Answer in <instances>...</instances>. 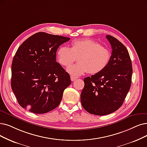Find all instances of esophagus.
Returning <instances> with one entry per match:
<instances>
[{
  "mask_svg": "<svg viewBox=\"0 0 147 147\" xmlns=\"http://www.w3.org/2000/svg\"><path fill=\"white\" fill-rule=\"evenodd\" d=\"M70 79H71L72 81H74L75 80L77 79V77H72V76H71V77H70Z\"/></svg>",
  "mask_w": 147,
  "mask_h": 147,
  "instance_id": "esophagus-1",
  "label": "esophagus"
}]
</instances>
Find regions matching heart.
<instances>
[{
  "label": "heart",
  "instance_id": "heart-1",
  "mask_svg": "<svg viewBox=\"0 0 147 147\" xmlns=\"http://www.w3.org/2000/svg\"><path fill=\"white\" fill-rule=\"evenodd\" d=\"M57 60L63 66H68L78 58V64L67 68V72L74 77L84 75L99 74L110 61V51L92 39L75 40L71 48L61 46L56 52Z\"/></svg>",
  "mask_w": 147,
  "mask_h": 147
}]
</instances>
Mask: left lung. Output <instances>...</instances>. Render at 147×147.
<instances>
[{
    "label": "left lung",
    "instance_id": "obj_1",
    "mask_svg": "<svg viewBox=\"0 0 147 147\" xmlns=\"http://www.w3.org/2000/svg\"><path fill=\"white\" fill-rule=\"evenodd\" d=\"M112 51L107 67L84 79L81 94L83 107L90 114L106 115L119 109L130 89L132 64L128 50L119 41L106 36Z\"/></svg>",
    "mask_w": 147,
    "mask_h": 147
}]
</instances>
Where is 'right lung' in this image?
Masks as SVG:
<instances>
[{"label":"right lung","mask_w":147,"mask_h":147,"mask_svg":"<svg viewBox=\"0 0 147 147\" xmlns=\"http://www.w3.org/2000/svg\"><path fill=\"white\" fill-rule=\"evenodd\" d=\"M69 40L40 32L20 46L12 62L11 85L22 107L43 114L60 104L63 92L71 80L56 61V52Z\"/></svg>","instance_id":"obj_1"}]
</instances>
